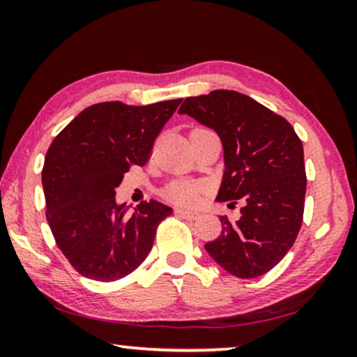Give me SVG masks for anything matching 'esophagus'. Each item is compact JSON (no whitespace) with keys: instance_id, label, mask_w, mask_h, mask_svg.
Segmentation results:
<instances>
[{"instance_id":"esophagus-1","label":"esophagus","mask_w":357,"mask_h":357,"mask_svg":"<svg viewBox=\"0 0 357 357\" xmlns=\"http://www.w3.org/2000/svg\"><path fill=\"white\" fill-rule=\"evenodd\" d=\"M177 214H178V216L187 218V219H197L199 216L197 211H190V209H183V208H178Z\"/></svg>"}]
</instances>
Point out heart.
Returning a JSON list of instances; mask_svg holds the SVG:
<instances>
[{"label":"heart","mask_w":357,"mask_h":357,"mask_svg":"<svg viewBox=\"0 0 357 357\" xmlns=\"http://www.w3.org/2000/svg\"><path fill=\"white\" fill-rule=\"evenodd\" d=\"M203 185L190 183V182H177L167 188V197L175 203L180 204H195L202 197Z\"/></svg>","instance_id":"heart-1"}]
</instances>
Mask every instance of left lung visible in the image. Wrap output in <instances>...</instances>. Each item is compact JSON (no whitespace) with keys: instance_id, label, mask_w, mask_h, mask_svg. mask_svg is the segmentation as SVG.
I'll list each match as a JSON object with an SVG mask.
<instances>
[{"instance_id":"obj_1","label":"left lung","mask_w":357,"mask_h":357,"mask_svg":"<svg viewBox=\"0 0 357 357\" xmlns=\"http://www.w3.org/2000/svg\"><path fill=\"white\" fill-rule=\"evenodd\" d=\"M178 114L216 131L224 149L216 199L242 203L236 222L219 218L221 236L204 250L242 280L265 275L289 252L302 224L307 178L299 136L287 120L237 91L187 97Z\"/></svg>"}]
</instances>
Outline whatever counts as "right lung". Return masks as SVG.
<instances>
[{
  "label": "right lung",
  "mask_w": 357,
  "mask_h": 357,
  "mask_svg": "<svg viewBox=\"0 0 357 357\" xmlns=\"http://www.w3.org/2000/svg\"><path fill=\"white\" fill-rule=\"evenodd\" d=\"M182 99L87 107L53 139L42 170L47 221L56 245L84 278L109 282L135 271L172 208L141 202L133 213L115 190L130 165H144L155 136Z\"/></svg>",
  "instance_id": "obj_1"
}]
</instances>
